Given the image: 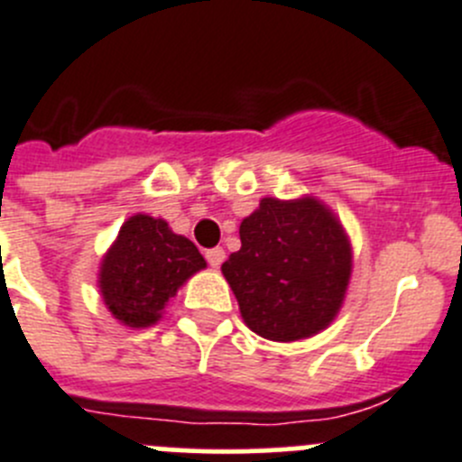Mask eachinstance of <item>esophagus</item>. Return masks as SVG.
Masks as SVG:
<instances>
[{
    "mask_svg": "<svg viewBox=\"0 0 462 462\" xmlns=\"http://www.w3.org/2000/svg\"><path fill=\"white\" fill-rule=\"evenodd\" d=\"M205 260L209 262V266L218 269V266L223 264V260H226V251H223L221 245H217V248H209V251H205Z\"/></svg>",
    "mask_w": 462,
    "mask_h": 462,
    "instance_id": "1",
    "label": "esophagus"
}]
</instances>
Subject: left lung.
Instances as JSON below:
<instances>
[{
  "instance_id": "obj_1",
  "label": "left lung",
  "mask_w": 462,
  "mask_h": 462,
  "mask_svg": "<svg viewBox=\"0 0 462 462\" xmlns=\"http://www.w3.org/2000/svg\"><path fill=\"white\" fill-rule=\"evenodd\" d=\"M239 236L221 271L253 333L296 342L333 321L351 278V245L330 209L314 198H264Z\"/></svg>"
}]
</instances>
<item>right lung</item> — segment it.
<instances>
[{
    "instance_id": "right-lung-1",
    "label": "right lung",
    "mask_w": 462,
    "mask_h": 462,
    "mask_svg": "<svg viewBox=\"0 0 462 462\" xmlns=\"http://www.w3.org/2000/svg\"><path fill=\"white\" fill-rule=\"evenodd\" d=\"M193 241L171 232L162 218L136 214L120 227L102 260L100 290L105 305L129 328H148L184 280L205 269Z\"/></svg>"
}]
</instances>
